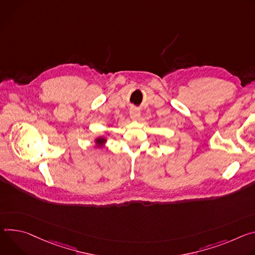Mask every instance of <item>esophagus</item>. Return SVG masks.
<instances>
[{
	"instance_id": "esophagus-1",
	"label": "esophagus",
	"mask_w": 255,
	"mask_h": 255,
	"mask_svg": "<svg viewBox=\"0 0 255 255\" xmlns=\"http://www.w3.org/2000/svg\"><path fill=\"white\" fill-rule=\"evenodd\" d=\"M129 116L132 120H137L140 116V112L137 110V108L135 107H131L129 110Z\"/></svg>"
}]
</instances>
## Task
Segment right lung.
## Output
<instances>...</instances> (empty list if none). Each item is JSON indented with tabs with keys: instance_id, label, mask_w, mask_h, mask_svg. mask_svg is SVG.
I'll return each mask as SVG.
<instances>
[{
	"instance_id": "right-lung-1",
	"label": "right lung",
	"mask_w": 255,
	"mask_h": 255,
	"mask_svg": "<svg viewBox=\"0 0 255 255\" xmlns=\"http://www.w3.org/2000/svg\"><path fill=\"white\" fill-rule=\"evenodd\" d=\"M96 142H97L98 144H100V146H101V145H103V144H104L105 139H104V138H102V137H99V138H97V139H96Z\"/></svg>"
}]
</instances>
